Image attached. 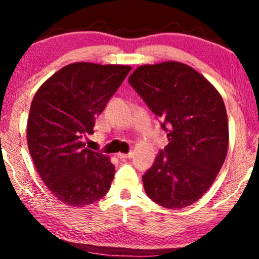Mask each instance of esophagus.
<instances>
[{"label":"esophagus","mask_w":259,"mask_h":259,"mask_svg":"<svg viewBox=\"0 0 259 259\" xmlns=\"http://www.w3.org/2000/svg\"><path fill=\"white\" fill-rule=\"evenodd\" d=\"M117 157L120 159H124V158H132L133 157V152H129V153H117Z\"/></svg>","instance_id":"1"}]
</instances>
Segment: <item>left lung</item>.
<instances>
[{
	"label": "left lung",
	"mask_w": 259,
	"mask_h": 259,
	"mask_svg": "<svg viewBox=\"0 0 259 259\" xmlns=\"http://www.w3.org/2000/svg\"><path fill=\"white\" fill-rule=\"evenodd\" d=\"M129 84L154 114L169 144L142 177L148 197L179 209L198 201L228 152V115L222 96L194 68L179 62L141 65Z\"/></svg>",
	"instance_id": "1"
}]
</instances>
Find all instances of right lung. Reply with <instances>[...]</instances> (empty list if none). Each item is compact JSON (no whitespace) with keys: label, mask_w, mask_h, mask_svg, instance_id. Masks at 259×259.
<instances>
[{"label":"right lung","mask_w":259,"mask_h":259,"mask_svg":"<svg viewBox=\"0 0 259 259\" xmlns=\"http://www.w3.org/2000/svg\"><path fill=\"white\" fill-rule=\"evenodd\" d=\"M132 70L129 65L68 64L41 85L30 106L29 152L45 185L64 203L84 207L101 200L115 168L108 157L86 148L96 117Z\"/></svg>","instance_id":"right-lung-1"}]
</instances>
